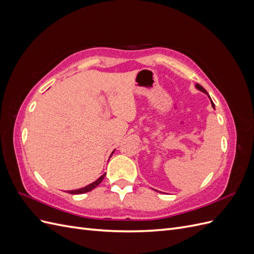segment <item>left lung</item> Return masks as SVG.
Masks as SVG:
<instances>
[{
    "label": "left lung",
    "instance_id": "8db88e82",
    "mask_svg": "<svg viewBox=\"0 0 254 254\" xmlns=\"http://www.w3.org/2000/svg\"><path fill=\"white\" fill-rule=\"evenodd\" d=\"M196 88H197L198 90H200V91H202V92H203V93H205L206 95H209V94H207V92L205 91V89H204V88H203L202 86H200V84H198V83H197V84H196ZM209 97H210V96H209ZM212 106H213V108H214V104H213V103H212Z\"/></svg>",
    "mask_w": 254,
    "mask_h": 254
}]
</instances>
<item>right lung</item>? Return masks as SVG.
<instances>
[{
  "label": "right lung",
  "instance_id": "1",
  "mask_svg": "<svg viewBox=\"0 0 254 254\" xmlns=\"http://www.w3.org/2000/svg\"><path fill=\"white\" fill-rule=\"evenodd\" d=\"M114 152V151H113ZM112 152V153H113ZM111 153V155H112ZM111 157V156H110ZM105 176H106V174H104L103 176H101L99 177V178L96 180V181H94L93 183H91V184H89V186H87V187H84V188H82V189H79V190H67V193H70V194H84V193H87V191H90V190H92L93 189H95L99 183H101L102 181H103V179L105 178Z\"/></svg>",
  "mask_w": 254,
  "mask_h": 254
}]
</instances>
